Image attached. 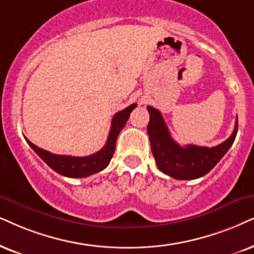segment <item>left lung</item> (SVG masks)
Segmentation results:
<instances>
[{
    "mask_svg": "<svg viewBox=\"0 0 254 254\" xmlns=\"http://www.w3.org/2000/svg\"><path fill=\"white\" fill-rule=\"evenodd\" d=\"M147 111L150 114L147 133L157 166L165 175L179 181L200 178L210 172L232 146L238 131L237 118L232 134L219 145L206 147L189 144L181 146L170 134L162 114L152 107H147Z\"/></svg>",
    "mask_w": 254,
    "mask_h": 254,
    "instance_id": "8db88e82",
    "label": "left lung"
}]
</instances>
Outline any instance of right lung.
<instances>
[{
    "label": "right lung",
    "mask_w": 254,
    "mask_h": 254,
    "mask_svg": "<svg viewBox=\"0 0 254 254\" xmlns=\"http://www.w3.org/2000/svg\"><path fill=\"white\" fill-rule=\"evenodd\" d=\"M136 107L137 104H131L130 107L125 108L124 110L115 115L111 121V129L109 132L107 143L94 155L86 157L55 155V153H51L49 151L36 146L30 140L27 139V142L31 146V149L47 163V165H49L54 171L60 173V175L70 178L88 177V176L102 171L109 165L112 156H114L115 149H116L118 134L129 120L131 111Z\"/></svg>",
    "instance_id": "right-lung-1"
}]
</instances>
